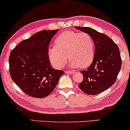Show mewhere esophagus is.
<instances>
[{
	"mask_svg": "<svg viewBox=\"0 0 130 130\" xmlns=\"http://www.w3.org/2000/svg\"><path fill=\"white\" fill-rule=\"evenodd\" d=\"M65 73L68 74H73L75 73V72H73V71H65Z\"/></svg>",
	"mask_w": 130,
	"mask_h": 130,
	"instance_id": "esophagus-1",
	"label": "esophagus"
}]
</instances>
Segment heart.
Returning a JSON list of instances; mask_svg holds the SVG:
<instances>
[{
	"mask_svg": "<svg viewBox=\"0 0 130 130\" xmlns=\"http://www.w3.org/2000/svg\"><path fill=\"white\" fill-rule=\"evenodd\" d=\"M95 44L93 39L86 32L68 31L58 36L55 46L48 50V56L55 68H62L70 59L72 68H86L94 57Z\"/></svg>",
	"mask_w": 130,
	"mask_h": 130,
	"instance_id": "obj_1",
	"label": "heart"
}]
</instances>
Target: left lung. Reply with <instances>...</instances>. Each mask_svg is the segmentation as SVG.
<instances>
[{"mask_svg":"<svg viewBox=\"0 0 130 130\" xmlns=\"http://www.w3.org/2000/svg\"><path fill=\"white\" fill-rule=\"evenodd\" d=\"M89 34L95 44L93 61L81 73L83 80L79 85L81 91L87 94L101 93L113 85L122 66V60L117 45L109 36L89 27L75 26Z\"/></svg>","mask_w":130,"mask_h":130,"instance_id":"left-lung-1","label":"left lung"}]
</instances>
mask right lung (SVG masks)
Listing matches in <instances>:
<instances>
[{
  "label": "right lung",
  "mask_w": 130,
  "mask_h": 130,
  "mask_svg": "<svg viewBox=\"0 0 130 130\" xmlns=\"http://www.w3.org/2000/svg\"><path fill=\"white\" fill-rule=\"evenodd\" d=\"M44 30L20 42L10 52V74L13 81L26 94L36 98L47 96L65 73L51 67L48 47L57 32Z\"/></svg>",
  "instance_id": "add662e5"
}]
</instances>
